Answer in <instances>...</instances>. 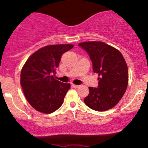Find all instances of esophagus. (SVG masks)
I'll use <instances>...</instances> for the list:
<instances>
[{
  "instance_id": "1",
  "label": "esophagus",
  "mask_w": 148,
  "mask_h": 148,
  "mask_svg": "<svg viewBox=\"0 0 148 148\" xmlns=\"http://www.w3.org/2000/svg\"><path fill=\"white\" fill-rule=\"evenodd\" d=\"M72 86L73 88H78L79 87V86H78V85H74V84H72Z\"/></svg>"
}]
</instances>
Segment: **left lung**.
<instances>
[{
    "label": "left lung",
    "instance_id": "8db88e82",
    "mask_svg": "<svg viewBox=\"0 0 148 148\" xmlns=\"http://www.w3.org/2000/svg\"><path fill=\"white\" fill-rule=\"evenodd\" d=\"M79 46L88 53L98 87H89L84 102L91 109L104 111L113 108L125 94L128 84V68L122 53L102 42H86Z\"/></svg>",
    "mask_w": 148,
    "mask_h": 148
}]
</instances>
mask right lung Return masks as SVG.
I'll use <instances>...</instances> for the list:
<instances>
[{
  "instance_id": "add662e5",
  "label": "right lung",
  "mask_w": 148,
  "mask_h": 148,
  "mask_svg": "<svg viewBox=\"0 0 148 148\" xmlns=\"http://www.w3.org/2000/svg\"><path fill=\"white\" fill-rule=\"evenodd\" d=\"M72 45H49L39 49L27 60L21 72V85L28 101L37 111L51 113L63 103L69 84L55 79L61 56Z\"/></svg>"
}]
</instances>
